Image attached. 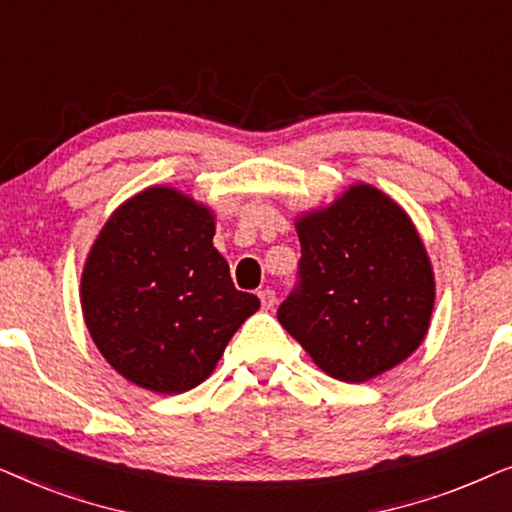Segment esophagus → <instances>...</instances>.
Returning a JSON list of instances; mask_svg holds the SVG:
<instances>
[{
	"label": "esophagus",
	"instance_id": "obj_1",
	"mask_svg": "<svg viewBox=\"0 0 512 512\" xmlns=\"http://www.w3.org/2000/svg\"><path fill=\"white\" fill-rule=\"evenodd\" d=\"M258 298H261L263 310H272V307H275V303H277V296H275V291H272V289L258 291Z\"/></svg>",
	"mask_w": 512,
	"mask_h": 512
}]
</instances>
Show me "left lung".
Segmentation results:
<instances>
[{
    "label": "left lung",
    "mask_w": 512,
    "mask_h": 512,
    "mask_svg": "<svg viewBox=\"0 0 512 512\" xmlns=\"http://www.w3.org/2000/svg\"><path fill=\"white\" fill-rule=\"evenodd\" d=\"M300 284L277 319L326 375L368 382L422 345L436 279L415 223L370 184L296 219Z\"/></svg>",
    "instance_id": "left-lung-1"
}]
</instances>
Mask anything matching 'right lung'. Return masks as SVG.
Segmentation results:
<instances>
[{
	"instance_id": "add662e5",
	"label": "right lung",
	"mask_w": 512,
	"mask_h": 512,
	"mask_svg": "<svg viewBox=\"0 0 512 512\" xmlns=\"http://www.w3.org/2000/svg\"><path fill=\"white\" fill-rule=\"evenodd\" d=\"M212 209L151 186L114 209L88 251L81 310L111 368L156 394H184L214 373L237 328L261 307L237 291L214 247Z\"/></svg>"
}]
</instances>
